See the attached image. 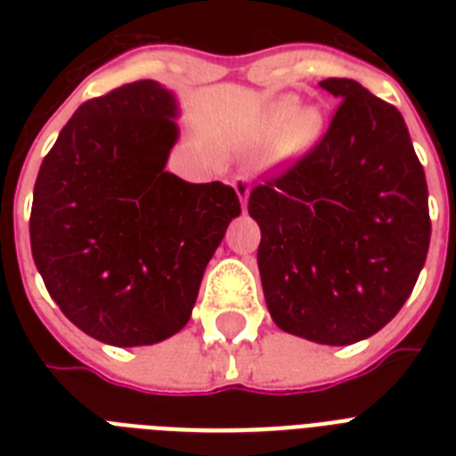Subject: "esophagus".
Segmentation results:
<instances>
[{
    "mask_svg": "<svg viewBox=\"0 0 456 456\" xmlns=\"http://www.w3.org/2000/svg\"><path fill=\"white\" fill-rule=\"evenodd\" d=\"M234 191L236 196H239V200H241V206L246 208V203H248V196H250V179L248 177H236L234 179Z\"/></svg>",
    "mask_w": 456,
    "mask_h": 456,
    "instance_id": "esophagus-1",
    "label": "esophagus"
}]
</instances>
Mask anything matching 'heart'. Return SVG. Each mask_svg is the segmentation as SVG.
<instances>
[{"label":"heart","mask_w":456,"mask_h":456,"mask_svg":"<svg viewBox=\"0 0 456 456\" xmlns=\"http://www.w3.org/2000/svg\"><path fill=\"white\" fill-rule=\"evenodd\" d=\"M326 120L317 106H300L296 96H281L256 127V146L281 158H303L324 137Z\"/></svg>","instance_id":"heart-1"}]
</instances>
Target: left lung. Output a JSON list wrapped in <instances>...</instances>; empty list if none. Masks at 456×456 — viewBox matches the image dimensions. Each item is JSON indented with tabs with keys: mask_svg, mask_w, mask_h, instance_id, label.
<instances>
[{
	"mask_svg": "<svg viewBox=\"0 0 456 456\" xmlns=\"http://www.w3.org/2000/svg\"><path fill=\"white\" fill-rule=\"evenodd\" d=\"M319 87L340 102L329 130L250 191L248 213L274 324L350 346L381 331L417 284L431 243L428 186L395 106L347 77Z\"/></svg>",
	"mask_w": 456,
	"mask_h": 456,
	"instance_id": "left-lung-1",
	"label": "left lung"
}]
</instances>
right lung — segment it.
Returning <instances> with one entry per match:
<instances>
[{"label": "right lung", "mask_w": 456, "mask_h": 456, "mask_svg": "<svg viewBox=\"0 0 456 456\" xmlns=\"http://www.w3.org/2000/svg\"><path fill=\"white\" fill-rule=\"evenodd\" d=\"M177 116V96L156 80L96 96L61 130L35 182L32 260L61 312L109 346H153L184 329L241 215L232 186L165 170Z\"/></svg>", "instance_id": "right-lung-1"}]
</instances>
